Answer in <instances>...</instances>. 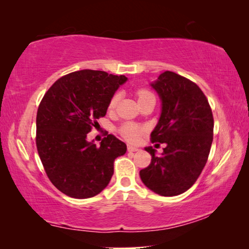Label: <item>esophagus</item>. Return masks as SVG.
I'll return each mask as SVG.
<instances>
[{
    "label": "esophagus",
    "mask_w": 249,
    "mask_h": 249,
    "mask_svg": "<svg viewBox=\"0 0 249 249\" xmlns=\"http://www.w3.org/2000/svg\"><path fill=\"white\" fill-rule=\"evenodd\" d=\"M127 150L129 151V153H134V151H138L140 149H138L137 147H134V146L128 145V146H127Z\"/></svg>",
    "instance_id": "34e87169"
}]
</instances>
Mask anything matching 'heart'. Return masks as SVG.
Segmentation results:
<instances>
[{"mask_svg":"<svg viewBox=\"0 0 249 249\" xmlns=\"http://www.w3.org/2000/svg\"><path fill=\"white\" fill-rule=\"evenodd\" d=\"M136 95L138 99V102H141L142 100H146L150 98V96H154V94L151 93L149 90L145 89V88H141L136 91ZM121 95L119 92H116L112 95V98L109 99L108 102V108L113 109L114 108L117 103H119ZM144 133V127L142 126L132 123V122H127V123H124L123 125L120 127V134L123 136L126 141H128L130 142H136L138 140H140L141 135Z\"/></svg>","mask_w":249,"mask_h":249,"instance_id":"1","label":"heart"}]
</instances>
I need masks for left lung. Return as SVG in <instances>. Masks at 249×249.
Masks as SVG:
<instances>
[{"mask_svg": "<svg viewBox=\"0 0 249 249\" xmlns=\"http://www.w3.org/2000/svg\"><path fill=\"white\" fill-rule=\"evenodd\" d=\"M151 87L161 99L162 108L150 141L166 147L161 156L146 147L151 161L140 176L151 191L175 196L195 184L208 161L213 142L212 109L195 82L172 71L162 72Z\"/></svg>", "mask_w": 249, "mask_h": 249, "instance_id": "8db88e82", "label": "left lung"}]
</instances>
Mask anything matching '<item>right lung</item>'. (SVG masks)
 Returning <instances> with one entry per match:
<instances>
[{"instance_id": "add662e5", "label": "right lung", "mask_w": 249, "mask_h": 249, "mask_svg": "<svg viewBox=\"0 0 249 249\" xmlns=\"http://www.w3.org/2000/svg\"><path fill=\"white\" fill-rule=\"evenodd\" d=\"M126 80L100 70L74 71L59 78L41 99L37 151L49 180L66 196L88 199L99 195L112 178L114 160L126 153L125 142L112 134L100 146L87 141Z\"/></svg>"}]
</instances>
